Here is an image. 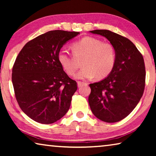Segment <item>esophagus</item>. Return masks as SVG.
Returning <instances> with one entry per match:
<instances>
[{
    "label": "esophagus",
    "mask_w": 156,
    "mask_h": 156,
    "mask_svg": "<svg viewBox=\"0 0 156 156\" xmlns=\"http://www.w3.org/2000/svg\"><path fill=\"white\" fill-rule=\"evenodd\" d=\"M87 84L86 83H83V82H80V81H78L77 83V85L78 87H81L82 85H83V84Z\"/></svg>",
    "instance_id": "1"
}]
</instances>
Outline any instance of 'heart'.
I'll list each match as a JSON object with an SVG mask.
<instances>
[{
  "label": "heart",
  "instance_id": "obj_1",
  "mask_svg": "<svg viewBox=\"0 0 156 156\" xmlns=\"http://www.w3.org/2000/svg\"><path fill=\"white\" fill-rule=\"evenodd\" d=\"M75 56H82L83 67L76 78L90 79L96 76L104 78L112 72L116 61V53L114 47L109 43H102L98 38L87 36L73 44ZM58 59L69 75L73 76L79 67V65L70 56L67 50L62 48L58 54Z\"/></svg>",
  "mask_w": 156,
  "mask_h": 156
}]
</instances>
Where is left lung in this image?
<instances>
[{
	"label": "left lung",
	"instance_id": "1",
	"mask_svg": "<svg viewBox=\"0 0 156 156\" xmlns=\"http://www.w3.org/2000/svg\"><path fill=\"white\" fill-rule=\"evenodd\" d=\"M89 32L105 37L116 53L112 72L103 80L89 84V106L100 120L118 122L130 114L143 94L146 76L143 57L125 37L106 30Z\"/></svg>",
	"mask_w": 156,
	"mask_h": 156
}]
</instances>
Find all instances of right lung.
Masks as SVG:
<instances>
[{
    "label": "right lung",
    "mask_w": 156,
    "mask_h": 156,
    "mask_svg": "<svg viewBox=\"0 0 156 156\" xmlns=\"http://www.w3.org/2000/svg\"><path fill=\"white\" fill-rule=\"evenodd\" d=\"M80 32L49 31L26 43L12 69V83L20 109L31 119L51 124L70 107L77 83L58 59L62 46Z\"/></svg>",
    "instance_id": "obj_1"
}]
</instances>
